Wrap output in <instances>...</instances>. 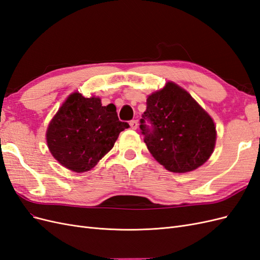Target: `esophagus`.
Listing matches in <instances>:
<instances>
[{"instance_id":"34e87169","label":"esophagus","mask_w":260,"mask_h":260,"mask_svg":"<svg viewBox=\"0 0 260 260\" xmlns=\"http://www.w3.org/2000/svg\"><path fill=\"white\" fill-rule=\"evenodd\" d=\"M138 125H139V122H138V120L133 119V120H131V121H130V127H131V129L136 130V129L138 128Z\"/></svg>"}]
</instances>
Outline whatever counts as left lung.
Here are the masks:
<instances>
[{"label": "left lung", "instance_id": "8db88e82", "mask_svg": "<svg viewBox=\"0 0 260 260\" xmlns=\"http://www.w3.org/2000/svg\"><path fill=\"white\" fill-rule=\"evenodd\" d=\"M140 123L148 151L169 171H192L214 151V121L190 94L174 82L147 98Z\"/></svg>", "mask_w": 260, "mask_h": 260}]
</instances>
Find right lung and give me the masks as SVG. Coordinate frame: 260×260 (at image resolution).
<instances>
[{"label": "right lung", "instance_id": "add662e5", "mask_svg": "<svg viewBox=\"0 0 260 260\" xmlns=\"http://www.w3.org/2000/svg\"><path fill=\"white\" fill-rule=\"evenodd\" d=\"M129 127L118 119L114 104L102 106L99 98L74 93L52 119L46 141L62 166L84 172L111 151L119 133Z\"/></svg>", "mask_w": 260, "mask_h": 260}]
</instances>
